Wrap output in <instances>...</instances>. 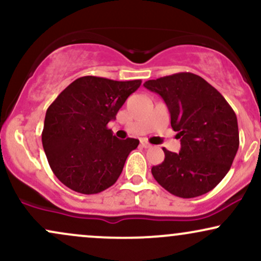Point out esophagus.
<instances>
[{"mask_svg":"<svg viewBox=\"0 0 261 261\" xmlns=\"http://www.w3.org/2000/svg\"><path fill=\"white\" fill-rule=\"evenodd\" d=\"M141 146H142L143 148H149V147H151V145H149L147 141H145V140H141Z\"/></svg>","mask_w":261,"mask_h":261,"instance_id":"34e87169","label":"esophagus"}]
</instances>
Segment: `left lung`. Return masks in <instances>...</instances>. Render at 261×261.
Returning a JSON list of instances; mask_svg holds the SVG:
<instances>
[{
  "label": "left lung",
  "instance_id": "obj_1",
  "mask_svg": "<svg viewBox=\"0 0 261 261\" xmlns=\"http://www.w3.org/2000/svg\"><path fill=\"white\" fill-rule=\"evenodd\" d=\"M143 86L167 104L170 125L181 146L179 153L163 148L166 157L152 167L153 178L182 199L208 193L228 173L238 151L236 113L223 95L197 74L175 73Z\"/></svg>",
  "mask_w": 261,
  "mask_h": 261
}]
</instances>
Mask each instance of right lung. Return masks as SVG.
<instances>
[{
	"mask_svg": "<svg viewBox=\"0 0 261 261\" xmlns=\"http://www.w3.org/2000/svg\"><path fill=\"white\" fill-rule=\"evenodd\" d=\"M141 86V80L85 76L73 81L47 108L43 147L62 184L81 194H98L118 180L136 139L119 140L108 122Z\"/></svg>",
	"mask_w": 261,
	"mask_h": 261,
	"instance_id": "1",
	"label": "right lung"
}]
</instances>
